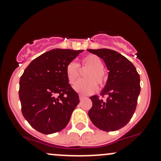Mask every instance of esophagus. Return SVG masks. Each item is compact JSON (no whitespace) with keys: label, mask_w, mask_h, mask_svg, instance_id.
Listing matches in <instances>:
<instances>
[{"label":"esophagus","mask_w":161,"mask_h":161,"mask_svg":"<svg viewBox=\"0 0 161 161\" xmlns=\"http://www.w3.org/2000/svg\"><path fill=\"white\" fill-rule=\"evenodd\" d=\"M85 99H86V97H83V96H79V100H80L81 101L83 100H85Z\"/></svg>","instance_id":"obj_1"}]
</instances>
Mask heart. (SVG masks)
<instances>
[{"mask_svg":"<svg viewBox=\"0 0 161 161\" xmlns=\"http://www.w3.org/2000/svg\"><path fill=\"white\" fill-rule=\"evenodd\" d=\"M103 61L100 57L96 54L85 55L81 59L79 64L74 61H71L67 64L65 74L68 81L71 85L76 82L80 75L81 69H88L84 73V79L79 81L74 86V90L82 95H90L97 90V85L102 88L107 82V74L103 69Z\"/></svg>","mask_w":161,"mask_h":161,"instance_id":"heart-1","label":"heart"}]
</instances>
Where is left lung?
<instances>
[{
	"label": "left lung",
	"mask_w": 161,
	"mask_h": 161,
	"mask_svg": "<svg viewBox=\"0 0 161 161\" xmlns=\"http://www.w3.org/2000/svg\"><path fill=\"white\" fill-rule=\"evenodd\" d=\"M87 50L102 58L109 71L106 85L100 92L101 97H90L92 106L89 117L100 130H118L129 122L136 111L141 89L139 75L132 63L115 50ZM104 96L106 99H103Z\"/></svg>",
	"instance_id": "1"
}]
</instances>
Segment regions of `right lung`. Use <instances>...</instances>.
Listing matches in <instances>:
<instances>
[{"instance_id": "add662e5", "label": "right lung", "mask_w": 161, "mask_h": 161, "mask_svg": "<svg viewBox=\"0 0 161 161\" xmlns=\"http://www.w3.org/2000/svg\"><path fill=\"white\" fill-rule=\"evenodd\" d=\"M83 50L53 49L34 59L19 81L22 113L29 124L43 134L67 126L79 97L69 83L67 64Z\"/></svg>"}]
</instances>
